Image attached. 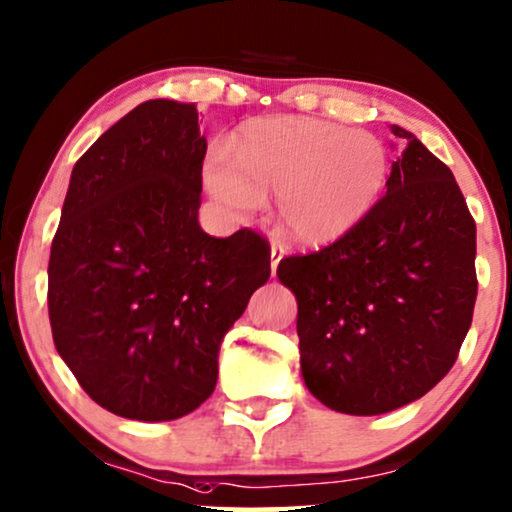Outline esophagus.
I'll return each instance as SVG.
<instances>
[{
  "instance_id": "34e87169",
  "label": "esophagus",
  "mask_w": 512,
  "mask_h": 512,
  "mask_svg": "<svg viewBox=\"0 0 512 512\" xmlns=\"http://www.w3.org/2000/svg\"><path fill=\"white\" fill-rule=\"evenodd\" d=\"M284 256H287V249H284L280 242H272L270 244V270H272V275L277 272V265H280Z\"/></svg>"
}]
</instances>
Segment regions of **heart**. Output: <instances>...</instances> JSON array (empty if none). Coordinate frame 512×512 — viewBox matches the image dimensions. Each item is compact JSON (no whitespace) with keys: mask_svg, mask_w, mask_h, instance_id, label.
I'll use <instances>...</instances> for the list:
<instances>
[{"mask_svg":"<svg viewBox=\"0 0 512 512\" xmlns=\"http://www.w3.org/2000/svg\"><path fill=\"white\" fill-rule=\"evenodd\" d=\"M388 178L386 145L367 131L315 117H268L232 138V159L214 150L204 183L235 216L275 195L277 225L303 247L348 235L378 202Z\"/></svg>","mask_w":512,"mask_h":512,"instance_id":"obj_1","label":"heart"}]
</instances>
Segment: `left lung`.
I'll list each match as a JSON object with an SVG mask.
<instances>
[{
  "instance_id": "obj_1",
  "label": "left lung",
  "mask_w": 512,
  "mask_h": 512,
  "mask_svg": "<svg viewBox=\"0 0 512 512\" xmlns=\"http://www.w3.org/2000/svg\"><path fill=\"white\" fill-rule=\"evenodd\" d=\"M390 131L407 148L386 195L341 240L277 265L298 301L305 386L353 416L386 414L435 388L477 298L475 221L459 183L414 134Z\"/></svg>"
}]
</instances>
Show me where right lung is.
Returning a JSON list of instances; mask_svg holds the SVG:
<instances>
[{
    "mask_svg": "<svg viewBox=\"0 0 512 512\" xmlns=\"http://www.w3.org/2000/svg\"><path fill=\"white\" fill-rule=\"evenodd\" d=\"M197 108L145 101L77 159L51 242L58 355L103 409L174 421L214 393L218 350L270 277V244L199 228Z\"/></svg>",
    "mask_w": 512,
    "mask_h": 512,
    "instance_id": "add662e5",
    "label": "right lung"
}]
</instances>
